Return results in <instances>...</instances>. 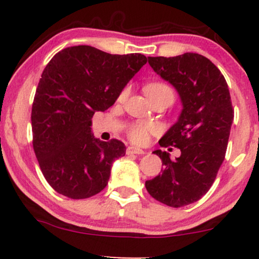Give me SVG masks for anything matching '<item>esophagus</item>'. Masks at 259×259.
Masks as SVG:
<instances>
[{
    "label": "esophagus",
    "mask_w": 259,
    "mask_h": 259,
    "mask_svg": "<svg viewBox=\"0 0 259 259\" xmlns=\"http://www.w3.org/2000/svg\"><path fill=\"white\" fill-rule=\"evenodd\" d=\"M126 153L127 154H145L146 152L141 150L139 147H134V146H128L126 148Z\"/></svg>",
    "instance_id": "esophagus-1"
}]
</instances>
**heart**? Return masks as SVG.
Instances as JSON below:
<instances>
[{
    "label": "heart",
    "mask_w": 259,
    "mask_h": 259,
    "mask_svg": "<svg viewBox=\"0 0 259 259\" xmlns=\"http://www.w3.org/2000/svg\"><path fill=\"white\" fill-rule=\"evenodd\" d=\"M145 91H146V94L148 95V98H150L151 100L152 99L164 97V95H169V97L172 98V100L173 98H175L171 87H168L166 83H161V82L151 83L148 84V86H146ZM127 95H128V90H123L119 95V100L121 101L125 100ZM154 131H155V126L152 122L137 121L128 126V128H127V137H128V139L134 144L145 145L148 143L151 134L154 133Z\"/></svg>",
    "instance_id": "heart-1"
}]
</instances>
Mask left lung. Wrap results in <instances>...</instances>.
Returning a JSON list of instances; mask_svg holds the SVG:
<instances>
[{
    "label": "left lung",
    "instance_id": "1",
    "mask_svg": "<svg viewBox=\"0 0 259 259\" xmlns=\"http://www.w3.org/2000/svg\"><path fill=\"white\" fill-rule=\"evenodd\" d=\"M148 63L176 87L184 108L159 141L162 147L179 148L182 154L171 160L167 152L154 151L164 169L145 186L155 200L182 207L199 200L213 184L225 159L235 112L225 77L205 56H148Z\"/></svg>",
    "mask_w": 259,
    "mask_h": 259
}]
</instances>
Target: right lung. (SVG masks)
<instances>
[{"instance_id":"1","label":"right lung","mask_w":259,"mask_h":259,"mask_svg":"<svg viewBox=\"0 0 259 259\" xmlns=\"http://www.w3.org/2000/svg\"><path fill=\"white\" fill-rule=\"evenodd\" d=\"M147 62L143 54H108L74 46L54 55L42 72L31 107L33 148L42 175L56 192L84 199L107 185L112 162L123 157L122 141L91 133L94 112L114 104Z\"/></svg>"}]
</instances>
